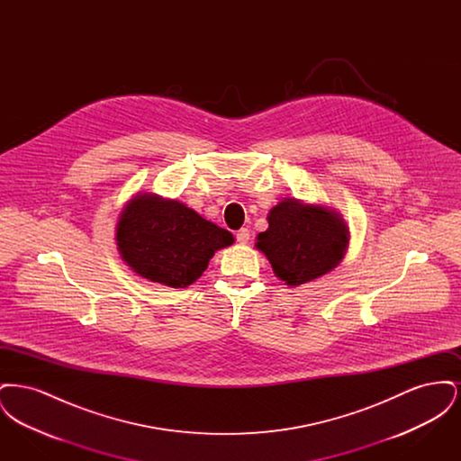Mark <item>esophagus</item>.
Returning <instances> with one entry per match:
<instances>
[{"label": "esophagus", "instance_id": "34e87169", "mask_svg": "<svg viewBox=\"0 0 461 461\" xmlns=\"http://www.w3.org/2000/svg\"><path fill=\"white\" fill-rule=\"evenodd\" d=\"M235 237H237L239 243H247V241L250 240V231L247 228H241V230L237 231Z\"/></svg>", "mask_w": 461, "mask_h": 461}]
</instances>
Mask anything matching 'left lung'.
Returning <instances> with one entry per match:
<instances>
[{
  "instance_id": "obj_1",
  "label": "left lung",
  "mask_w": 461,
  "mask_h": 461,
  "mask_svg": "<svg viewBox=\"0 0 461 461\" xmlns=\"http://www.w3.org/2000/svg\"><path fill=\"white\" fill-rule=\"evenodd\" d=\"M267 222L256 245L286 285H303L327 275L348 249L346 222L320 205L286 198L271 209Z\"/></svg>"
}]
</instances>
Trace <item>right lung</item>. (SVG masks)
<instances>
[{
    "label": "right lung",
    "mask_w": 461,
    "mask_h": 461,
    "mask_svg": "<svg viewBox=\"0 0 461 461\" xmlns=\"http://www.w3.org/2000/svg\"><path fill=\"white\" fill-rule=\"evenodd\" d=\"M231 243L230 231L157 195L130 200L117 224V247L132 271L173 288L192 285L214 252Z\"/></svg>",
    "instance_id": "obj_1"
}]
</instances>
